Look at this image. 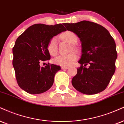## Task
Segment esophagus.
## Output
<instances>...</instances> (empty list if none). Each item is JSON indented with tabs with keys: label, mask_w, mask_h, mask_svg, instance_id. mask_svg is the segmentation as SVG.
I'll return each instance as SVG.
<instances>
[{
	"label": "esophagus",
	"mask_w": 124,
	"mask_h": 124,
	"mask_svg": "<svg viewBox=\"0 0 124 124\" xmlns=\"http://www.w3.org/2000/svg\"><path fill=\"white\" fill-rule=\"evenodd\" d=\"M69 68V67H66V66H61V69L63 70H66V69H68Z\"/></svg>",
	"instance_id": "esophagus-1"
}]
</instances>
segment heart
Segmentation results:
<instances>
[{"mask_svg":"<svg viewBox=\"0 0 124 124\" xmlns=\"http://www.w3.org/2000/svg\"><path fill=\"white\" fill-rule=\"evenodd\" d=\"M61 38L66 40L70 44H75L77 41V36L73 32L66 31L61 35ZM47 49L51 55L55 56L58 54V46L56 38L54 37L49 40L47 43ZM77 55L74 53H71L67 55H61L54 59V62L56 65L62 66H69L77 60Z\"/></svg>","mask_w":124,"mask_h":124,"instance_id":"heart-1","label":"heart"}]
</instances>
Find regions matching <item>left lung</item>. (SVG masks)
<instances>
[{
  "mask_svg": "<svg viewBox=\"0 0 124 124\" xmlns=\"http://www.w3.org/2000/svg\"><path fill=\"white\" fill-rule=\"evenodd\" d=\"M63 25L68 31L76 34L81 42L82 55L78 61L81 66L71 80L73 86L86 95L104 91L116 70L117 53L114 39L105 28L93 22ZM86 65L88 68H85Z\"/></svg>",
  "mask_w": 124,
  "mask_h": 124,
  "instance_id": "1",
  "label": "left lung"
}]
</instances>
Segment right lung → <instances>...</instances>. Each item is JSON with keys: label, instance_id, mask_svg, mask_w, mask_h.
<instances>
[{"label": "right lung", "instance_id": "1", "mask_svg": "<svg viewBox=\"0 0 124 124\" xmlns=\"http://www.w3.org/2000/svg\"><path fill=\"white\" fill-rule=\"evenodd\" d=\"M66 31L61 23H38L28 28L17 39L13 48V65L21 88L31 94H39L51 87L55 74L61 67L48 63L41 67L40 62L50 59L47 49L49 40Z\"/></svg>", "mask_w": 124, "mask_h": 124}]
</instances>
